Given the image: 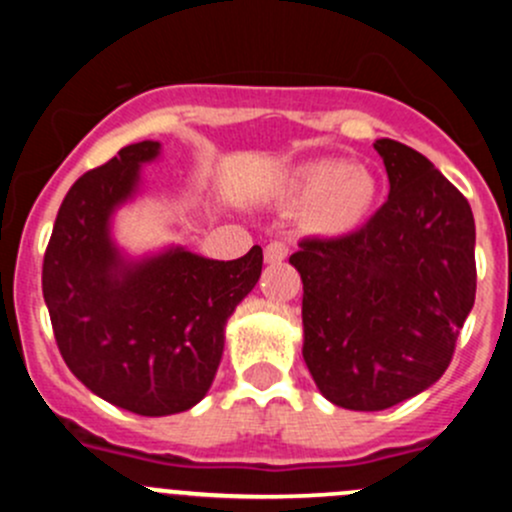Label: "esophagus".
<instances>
[{"label": "esophagus", "instance_id": "1", "mask_svg": "<svg viewBox=\"0 0 512 512\" xmlns=\"http://www.w3.org/2000/svg\"><path fill=\"white\" fill-rule=\"evenodd\" d=\"M287 255H289V245H287V242L272 240L270 245L265 247V262H272V265H277V262L287 260Z\"/></svg>", "mask_w": 512, "mask_h": 512}]
</instances>
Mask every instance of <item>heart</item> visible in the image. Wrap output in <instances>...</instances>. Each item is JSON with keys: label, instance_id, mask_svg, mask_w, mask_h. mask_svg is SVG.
<instances>
[{"label": "heart", "instance_id": "1", "mask_svg": "<svg viewBox=\"0 0 512 512\" xmlns=\"http://www.w3.org/2000/svg\"><path fill=\"white\" fill-rule=\"evenodd\" d=\"M374 180L352 160H319L297 170L289 198L309 208V227L319 235L339 237L364 223L374 203Z\"/></svg>", "mask_w": 512, "mask_h": 512}]
</instances>
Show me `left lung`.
<instances>
[{"label":"left lung","mask_w":512,"mask_h":512,"mask_svg":"<svg viewBox=\"0 0 512 512\" xmlns=\"http://www.w3.org/2000/svg\"><path fill=\"white\" fill-rule=\"evenodd\" d=\"M389 200L359 230L304 237V361L332 404L384 411L441 379L476 302V223L426 156L374 143Z\"/></svg>","instance_id":"1"}]
</instances>
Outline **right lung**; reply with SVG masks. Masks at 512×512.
Segmentation results:
<instances>
[{"label":"right lung","instance_id":"add662e5","mask_svg":"<svg viewBox=\"0 0 512 512\" xmlns=\"http://www.w3.org/2000/svg\"><path fill=\"white\" fill-rule=\"evenodd\" d=\"M160 143L141 141L81 175L66 193L41 267L56 347L71 374L138 416L188 411L208 394L225 322L262 272V247L230 262L170 250L126 265L108 237L113 208L131 198L138 165Z\"/></svg>","mask_w":512,"mask_h":512}]
</instances>
